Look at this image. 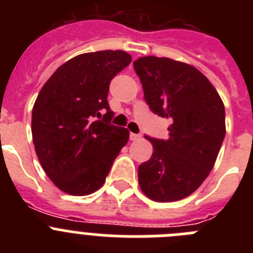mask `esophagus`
Listing matches in <instances>:
<instances>
[{
    "label": "esophagus",
    "instance_id": "1",
    "mask_svg": "<svg viewBox=\"0 0 253 253\" xmlns=\"http://www.w3.org/2000/svg\"><path fill=\"white\" fill-rule=\"evenodd\" d=\"M129 137H130V140H138V139H140V137H142V135H140V134L130 133V135H129Z\"/></svg>",
    "mask_w": 253,
    "mask_h": 253
}]
</instances>
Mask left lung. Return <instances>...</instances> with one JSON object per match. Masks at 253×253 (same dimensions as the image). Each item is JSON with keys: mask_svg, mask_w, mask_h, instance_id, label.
I'll return each mask as SVG.
<instances>
[{"mask_svg": "<svg viewBox=\"0 0 253 253\" xmlns=\"http://www.w3.org/2000/svg\"><path fill=\"white\" fill-rule=\"evenodd\" d=\"M152 113L167 118L169 139L153 144L138 169L142 191L154 202L193 194L210 173L225 137V110L214 86L190 64L149 55L133 63Z\"/></svg>", "mask_w": 253, "mask_h": 253, "instance_id": "1", "label": "left lung"}]
</instances>
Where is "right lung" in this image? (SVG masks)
Returning a JSON list of instances; mask_svg holds the SVG:
<instances>
[{
	"instance_id": "add662e5",
	"label": "right lung",
	"mask_w": 253,
	"mask_h": 253,
	"mask_svg": "<svg viewBox=\"0 0 253 253\" xmlns=\"http://www.w3.org/2000/svg\"><path fill=\"white\" fill-rule=\"evenodd\" d=\"M131 62L123 50L84 53L49 78L37 97L31 133L48 177L71 195H88L104 185L129 130L111 124L110 81Z\"/></svg>"
}]
</instances>
